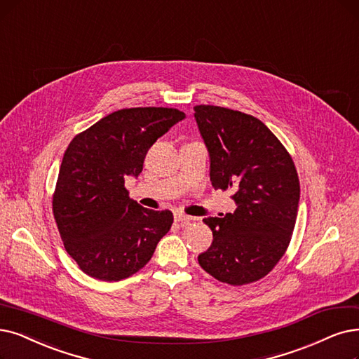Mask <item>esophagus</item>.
<instances>
[{"label":"esophagus","mask_w":359,"mask_h":359,"mask_svg":"<svg viewBox=\"0 0 359 359\" xmlns=\"http://www.w3.org/2000/svg\"><path fill=\"white\" fill-rule=\"evenodd\" d=\"M174 219H175L177 222L185 224V222H190L193 218H191V217H189V215L182 213V212H175V213H174Z\"/></svg>","instance_id":"obj_1"}]
</instances>
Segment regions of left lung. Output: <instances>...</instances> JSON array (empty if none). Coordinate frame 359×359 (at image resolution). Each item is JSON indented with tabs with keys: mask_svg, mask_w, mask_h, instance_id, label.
<instances>
[{
	"mask_svg": "<svg viewBox=\"0 0 359 359\" xmlns=\"http://www.w3.org/2000/svg\"><path fill=\"white\" fill-rule=\"evenodd\" d=\"M210 157L215 189L234 191L237 209L206 218L213 233L198 264L218 281L243 285L261 280L289 248L300 185L292 156L266 125L219 106L194 107Z\"/></svg>",
	"mask_w": 359,
	"mask_h": 359,
	"instance_id": "left-lung-1",
	"label": "left lung"
}]
</instances>
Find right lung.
I'll list each match as a JSON object with an SVG mask.
<instances>
[{"mask_svg": "<svg viewBox=\"0 0 359 359\" xmlns=\"http://www.w3.org/2000/svg\"><path fill=\"white\" fill-rule=\"evenodd\" d=\"M184 118L178 109H122L70 141L53 213L66 252L85 274L119 281L151 259L174 215L140 206L130 198L125 178L140 175L149 149Z\"/></svg>", "mask_w": 359, "mask_h": 359, "instance_id": "1", "label": "right lung"}]
</instances>
